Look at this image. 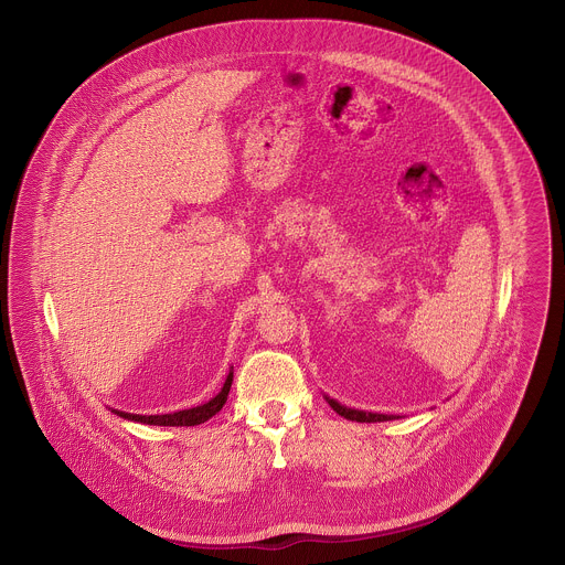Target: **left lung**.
I'll return each instance as SVG.
<instances>
[{
	"label": "left lung",
	"instance_id": "1",
	"mask_svg": "<svg viewBox=\"0 0 565 565\" xmlns=\"http://www.w3.org/2000/svg\"><path fill=\"white\" fill-rule=\"evenodd\" d=\"M328 404L332 406V411H337L341 417L345 419H352V422H387V419H396L394 415H383V413H372V411H359V408H348L343 404L332 401V398H326Z\"/></svg>",
	"mask_w": 565,
	"mask_h": 565
}]
</instances>
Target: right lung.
I'll list each match as a JSON object with an SVG mask.
<instances>
[{
    "label": "right lung",
    "mask_w": 565,
    "mask_h": 565,
    "mask_svg": "<svg viewBox=\"0 0 565 565\" xmlns=\"http://www.w3.org/2000/svg\"><path fill=\"white\" fill-rule=\"evenodd\" d=\"M231 385H233V370L226 376V383H224L222 392L206 404L184 408V411H175V413H167V415H135V413H126V411H115V413L124 419L141 422V424H154V426H198V424L211 419L215 413L222 411V406L228 401Z\"/></svg>",
    "instance_id": "obj_1"
}]
</instances>
